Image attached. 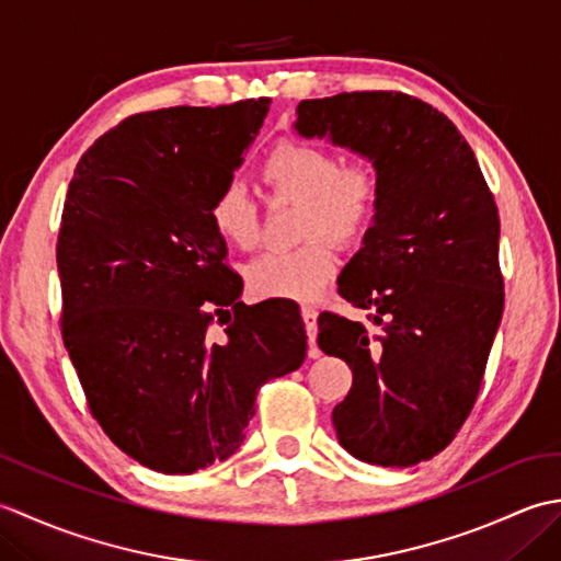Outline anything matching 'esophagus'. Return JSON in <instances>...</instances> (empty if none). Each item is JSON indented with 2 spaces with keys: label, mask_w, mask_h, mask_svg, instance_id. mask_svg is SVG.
<instances>
[{
  "label": "esophagus",
  "mask_w": 561,
  "mask_h": 561,
  "mask_svg": "<svg viewBox=\"0 0 561 561\" xmlns=\"http://www.w3.org/2000/svg\"><path fill=\"white\" fill-rule=\"evenodd\" d=\"M301 318H304V325H306V335H308V342H311V347L316 344V337H318V311L311 306H304L301 308Z\"/></svg>",
  "instance_id": "obj_1"
}]
</instances>
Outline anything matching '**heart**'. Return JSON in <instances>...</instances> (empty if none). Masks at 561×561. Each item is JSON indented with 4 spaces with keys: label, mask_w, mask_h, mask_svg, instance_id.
Returning a JSON list of instances; mask_svg holds the SVG:
<instances>
[{
    "label": "heart",
    "mask_w": 561,
    "mask_h": 561,
    "mask_svg": "<svg viewBox=\"0 0 561 561\" xmlns=\"http://www.w3.org/2000/svg\"><path fill=\"white\" fill-rule=\"evenodd\" d=\"M262 175L274 195L301 202V236L311 241L255 257L245 267L248 289L257 299L311 301L340 267L335 245L320 233L342 243L364 238L378 214L380 178L368 161L342 163L335 151L301 139H282L262 163ZM209 219L226 243L243 250L257 243V205L241 181L217 190Z\"/></svg>",
    "instance_id": "heart-1"
}]
</instances>
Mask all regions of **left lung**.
<instances>
[{
    "label": "left lung",
    "mask_w": 561,
    "mask_h": 561,
    "mask_svg": "<svg viewBox=\"0 0 561 561\" xmlns=\"http://www.w3.org/2000/svg\"><path fill=\"white\" fill-rule=\"evenodd\" d=\"M296 115L301 137L359 153L380 178L374 226L337 279L376 330L323 313L318 344L354 376L332 410L342 448L410 468L468 420L502 323L494 197L458 127L420 99L337 93L301 101Z\"/></svg>",
    "instance_id": "left-lung-1"
}]
</instances>
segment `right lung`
Instances as JSON below:
<instances>
[{"label": "right lung", "instance_id": "1", "mask_svg": "<svg viewBox=\"0 0 561 561\" xmlns=\"http://www.w3.org/2000/svg\"><path fill=\"white\" fill-rule=\"evenodd\" d=\"M270 103L133 115L69 183L57 236L65 347L103 432L163 474L233 456L257 390L306 359L299 306H245L209 219ZM214 317L221 336L208 335Z\"/></svg>", "mask_w": 561, "mask_h": 561}]
</instances>
